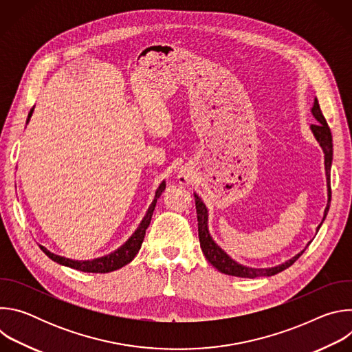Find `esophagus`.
<instances>
[{
    "mask_svg": "<svg viewBox=\"0 0 352 352\" xmlns=\"http://www.w3.org/2000/svg\"><path fill=\"white\" fill-rule=\"evenodd\" d=\"M181 182H182V184H188V182H189L188 177H182V175H181Z\"/></svg>",
    "mask_w": 352,
    "mask_h": 352,
    "instance_id": "esophagus-1",
    "label": "esophagus"
}]
</instances>
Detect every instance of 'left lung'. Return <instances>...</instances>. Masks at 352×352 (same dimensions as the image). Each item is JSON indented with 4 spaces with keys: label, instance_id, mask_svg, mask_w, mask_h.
Masks as SVG:
<instances>
[{
    "label": "left lung",
    "instance_id": "obj_1",
    "mask_svg": "<svg viewBox=\"0 0 352 352\" xmlns=\"http://www.w3.org/2000/svg\"><path fill=\"white\" fill-rule=\"evenodd\" d=\"M312 114L314 117L318 120L316 124L311 125V129L316 138V140L319 142V144L323 148L324 153V168H326V178H327V206L324 209V216L322 223L318 226L316 232L319 231L320 226L323 224L329 208H330V200H331V188H330V168H331V160H333V139H331V132L330 128L326 122V118L322 114L318 98H315L314 102V107H312ZM195 205H196V213H197V231H199V242H200V248H202V252L205 254L206 259L210 262V265H213L220 273L228 274V276H235V277H245V278H256V277H263V276H274L285 269H288L300 255L305 252L300 250L298 255H295L294 258H291L289 261H287L285 263H281L276 267H267V269H255V267H248V266H242L239 263H236L235 261H232L224 250L213 241V238L209 234V228H208V209L205 206V204L202 202L196 193H195ZM311 243V242H309ZM308 243V245H309Z\"/></svg>",
    "mask_w": 352,
    "mask_h": 352
}]
</instances>
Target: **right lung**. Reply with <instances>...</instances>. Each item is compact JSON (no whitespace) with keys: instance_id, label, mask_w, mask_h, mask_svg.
I'll use <instances>...</instances> for the list:
<instances>
[{"instance_id":"right-lung-1","label":"right lung","mask_w":352,"mask_h":352,"mask_svg":"<svg viewBox=\"0 0 352 352\" xmlns=\"http://www.w3.org/2000/svg\"><path fill=\"white\" fill-rule=\"evenodd\" d=\"M32 113H33V110H30V113H29L28 122H29V118L32 117ZM164 189H166V181H163L160 184V186L157 188L155 200L152 202V205L148 206V209H147L142 223L136 228V231L131 235V238L121 248H118L117 250H114V252H111L107 256L97 258V259H93V261H72V259L63 258V256H58L53 252H50V250L45 249L44 246H40V249L52 261H54V262H57L63 266H68L71 269L79 270V272H85V273H110V272L118 270L122 266L132 262V259L139 252V249H140L142 242H143V238H144V234H146V230L150 224V220H152V216H153V212H155V208H156V204H157V199L160 197V195L163 193Z\"/></svg>"}]
</instances>
